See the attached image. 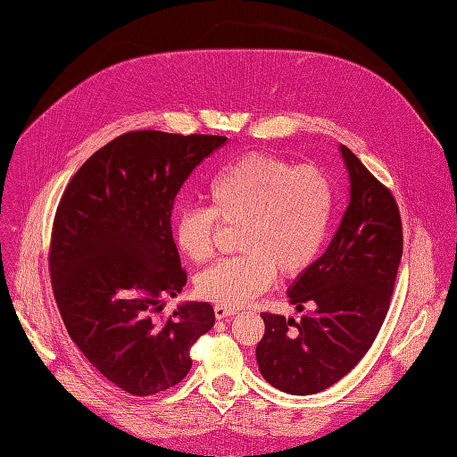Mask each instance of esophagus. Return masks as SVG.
<instances>
[{
  "label": "esophagus",
  "mask_w": 457,
  "mask_h": 457,
  "mask_svg": "<svg viewBox=\"0 0 457 457\" xmlns=\"http://www.w3.org/2000/svg\"><path fill=\"white\" fill-rule=\"evenodd\" d=\"M215 318H219V320H223V318H230L237 314V309H228V307H223V305H215Z\"/></svg>",
  "instance_id": "esophagus-1"
}]
</instances>
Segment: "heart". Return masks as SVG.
Returning a JSON list of instances; mask_svg holds the SVG:
<instances>
[{"label":"heart","mask_w":457,"mask_h":457,"mask_svg":"<svg viewBox=\"0 0 457 457\" xmlns=\"http://www.w3.org/2000/svg\"><path fill=\"white\" fill-rule=\"evenodd\" d=\"M210 207L179 210L175 244L192 262L215 253L219 221L240 227L242 255L220 261L196 278V294L240 309L274 282L276 270L295 278L311 269L328 238L334 188L322 170L250 152L225 168L207 188Z\"/></svg>","instance_id":"heart-1"}]
</instances>
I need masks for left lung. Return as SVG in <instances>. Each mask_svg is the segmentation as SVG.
Here are the masks:
<instances>
[{"label": "left lung", "instance_id": "1", "mask_svg": "<svg viewBox=\"0 0 457 457\" xmlns=\"http://www.w3.org/2000/svg\"><path fill=\"white\" fill-rule=\"evenodd\" d=\"M351 202L328 250L289 286L301 322L262 312L261 376L289 395H314L362 361L389 311L403 257V220L391 190L341 145Z\"/></svg>", "mask_w": 457, "mask_h": 457}]
</instances>
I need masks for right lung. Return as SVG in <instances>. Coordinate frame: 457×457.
I'll return each mask as SVG.
<instances>
[{
  "instance_id": "obj_1",
  "label": "right lung",
  "mask_w": 457,
  "mask_h": 457,
  "mask_svg": "<svg viewBox=\"0 0 457 457\" xmlns=\"http://www.w3.org/2000/svg\"><path fill=\"white\" fill-rule=\"evenodd\" d=\"M225 143L219 135L123 133L81 165L54 213L49 270L68 336L133 396L181 381L190 347L215 324L210 303H183L160 322L152 312L187 284L171 232L177 192Z\"/></svg>"
}]
</instances>
